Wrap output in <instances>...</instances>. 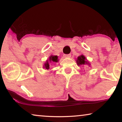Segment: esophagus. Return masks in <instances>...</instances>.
Instances as JSON below:
<instances>
[{"mask_svg":"<svg viewBox=\"0 0 122 122\" xmlns=\"http://www.w3.org/2000/svg\"><path fill=\"white\" fill-rule=\"evenodd\" d=\"M63 56L65 57H71V54H65Z\"/></svg>","mask_w":122,"mask_h":122,"instance_id":"obj_1","label":"esophagus"}]
</instances>
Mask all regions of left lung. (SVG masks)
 I'll use <instances>...</instances> for the list:
<instances>
[{
	"mask_svg": "<svg viewBox=\"0 0 122 122\" xmlns=\"http://www.w3.org/2000/svg\"><path fill=\"white\" fill-rule=\"evenodd\" d=\"M76 62H77V63L78 66L85 65V64H88L87 61H86V57L83 55H81L80 56H78L77 57Z\"/></svg>",
	"mask_w": 122,
	"mask_h": 122,
	"instance_id": "1",
	"label": "left lung"
}]
</instances>
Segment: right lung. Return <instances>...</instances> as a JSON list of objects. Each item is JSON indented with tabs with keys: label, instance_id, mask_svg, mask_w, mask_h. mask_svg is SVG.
<instances>
[{
	"label": "right lung",
	"instance_id": "add662e5",
	"mask_svg": "<svg viewBox=\"0 0 122 122\" xmlns=\"http://www.w3.org/2000/svg\"><path fill=\"white\" fill-rule=\"evenodd\" d=\"M58 57H57V56H51L49 57V61H53V62H57V61H58ZM44 68H45L47 69H49V63H48V61H47L46 63H45V65H44Z\"/></svg>",
	"mask_w": 122,
	"mask_h": 122
}]
</instances>
